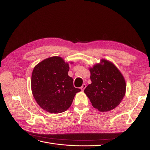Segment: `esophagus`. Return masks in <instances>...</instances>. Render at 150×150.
<instances>
[{
  "label": "esophagus",
  "instance_id": "34e87169",
  "mask_svg": "<svg viewBox=\"0 0 150 150\" xmlns=\"http://www.w3.org/2000/svg\"><path fill=\"white\" fill-rule=\"evenodd\" d=\"M86 85L85 84H83L82 85V86H81V89L82 90V91H84V89L86 88Z\"/></svg>",
  "mask_w": 150,
  "mask_h": 150
}]
</instances>
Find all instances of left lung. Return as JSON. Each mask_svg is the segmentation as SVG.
Returning a JSON list of instances; mask_svg holds the SVG:
<instances>
[{
  "label": "left lung",
  "mask_w": 150,
  "mask_h": 150,
  "mask_svg": "<svg viewBox=\"0 0 150 150\" xmlns=\"http://www.w3.org/2000/svg\"><path fill=\"white\" fill-rule=\"evenodd\" d=\"M89 69L91 84L84 89L94 108L105 112L115 108L125 96L126 83L123 76L111 62L104 59Z\"/></svg>",
  "instance_id": "obj_1"
}]
</instances>
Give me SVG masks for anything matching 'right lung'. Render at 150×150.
Here are the masks:
<instances>
[{"mask_svg":"<svg viewBox=\"0 0 150 150\" xmlns=\"http://www.w3.org/2000/svg\"><path fill=\"white\" fill-rule=\"evenodd\" d=\"M69 66L60 57L46 59L33 71L31 88L36 102L51 113L66 111L81 89L76 88L68 76Z\"/></svg>","mask_w":150,"mask_h":150,"instance_id":"right-lung-1","label":"right lung"}]
</instances>
